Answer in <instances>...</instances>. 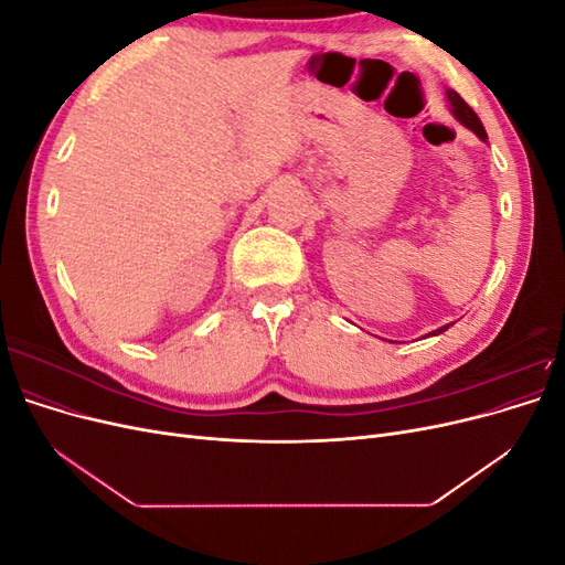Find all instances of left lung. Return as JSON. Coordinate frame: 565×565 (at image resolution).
Returning <instances> with one entry per match:
<instances>
[{"instance_id":"8db88e82","label":"left lung","mask_w":565,"mask_h":565,"mask_svg":"<svg viewBox=\"0 0 565 565\" xmlns=\"http://www.w3.org/2000/svg\"><path fill=\"white\" fill-rule=\"evenodd\" d=\"M448 100H450V108H452V113H455V117L459 119V122L465 125V127H469V129L478 136V139L486 141V139H488L486 127H483L481 119H478V115L471 110V106L467 104V100L461 98L457 92H452V89L448 92ZM448 328H450V324H446V328H440V330H436V332H431V334H440V332H446Z\"/></svg>"}]
</instances>
